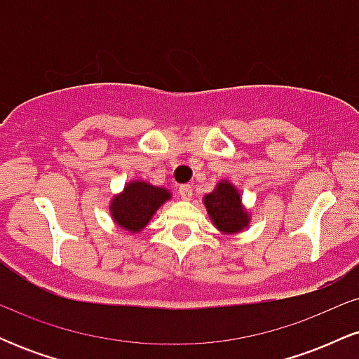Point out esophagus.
<instances>
[{
  "instance_id": "obj_1",
  "label": "esophagus",
  "mask_w": 359,
  "mask_h": 359,
  "mask_svg": "<svg viewBox=\"0 0 359 359\" xmlns=\"http://www.w3.org/2000/svg\"><path fill=\"white\" fill-rule=\"evenodd\" d=\"M179 194H180V197H182V199L191 201L192 199V185H180Z\"/></svg>"
}]
</instances>
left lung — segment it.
Masks as SVG:
<instances>
[{"label": "left lung", "mask_w": 359, "mask_h": 359, "mask_svg": "<svg viewBox=\"0 0 359 359\" xmlns=\"http://www.w3.org/2000/svg\"><path fill=\"white\" fill-rule=\"evenodd\" d=\"M205 209L217 229L238 233L248 224V214L241 205L240 194L229 182H221L216 191L204 197Z\"/></svg>", "instance_id": "1"}]
</instances>
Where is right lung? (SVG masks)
I'll list each match as a JSON object with an SVG mask.
<instances>
[{"instance_id":"1","label":"right lung","mask_w":359,"mask_h":359,"mask_svg":"<svg viewBox=\"0 0 359 359\" xmlns=\"http://www.w3.org/2000/svg\"><path fill=\"white\" fill-rule=\"evenodd\" d=\"M167 199H170V192L165 189L147 182H131L121 196L113 199L111 214L123 229L140 231Z\"/></svg>"}]
</instances>
